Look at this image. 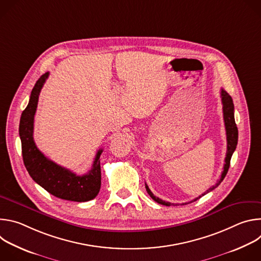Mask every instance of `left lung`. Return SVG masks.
<instances>
[{
  "mask_svg": "<svg viewBox=\"0 0 261 261\" xmlns=\"http://www.w3.org/2000/svg\"><path fill=\"white\" fill-rule=\"evenodd\" d=\"M221 99H222V104H223V117H224V123H225V129H226V138H227V152H226V157H225L224 168H223V172L221 174L220 179L216 182L215 186H213V187H211L208 190H206L203 194H201L200 196H198L197 198L193 199L192 201H190L188 203L196 201L201 196L205 195L206 193L213 191L215 188L218 187V186L221 184V181L224 179L225 175L227 174V171H228L229 166H230L231 156H232L233 152L236 151V148H237L239 132H238V127H237V124H236V121H234V105H233V101H232V98L230 97V95L226 91L223 90V89H221ZM145 189H146L148 195H150L156 202H158L160 204H163V205H166V206H170L171 204H173V203L164 201V200L160 199L159 197H156L152 193V191L150 190V188H148V186L146 184H145ZM188 203H182V204H188Z\"/></svg>",
  "mask_w": 261,
  "mask_h": 261,
  "instance_id": "1",
  "label": "left lung"
}]
</instances>
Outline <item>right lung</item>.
Here are the masks:
<instances>
[{"label": "right lung", "mask_w": 261, "mask_h": 261, "mask_svg": "<svg viewBox=\"0 0 261 261\" xmlns=\"http://www.w3.org/2000/svg\"><path fill=\"white\" fill-rule=\"evenodd\" d=\"M48 75L49 73L46 72L37 81L32 90L29 104L20 117L19 137L23 163L31 177L54 196L77 202L89 201L94 199L100 191L102 148L96 154L92 169L87 174L77 175L46 158L34 141V116L39 94Z\"/></svg>", "instance_id": "right-lung-1"}]
</instances>
